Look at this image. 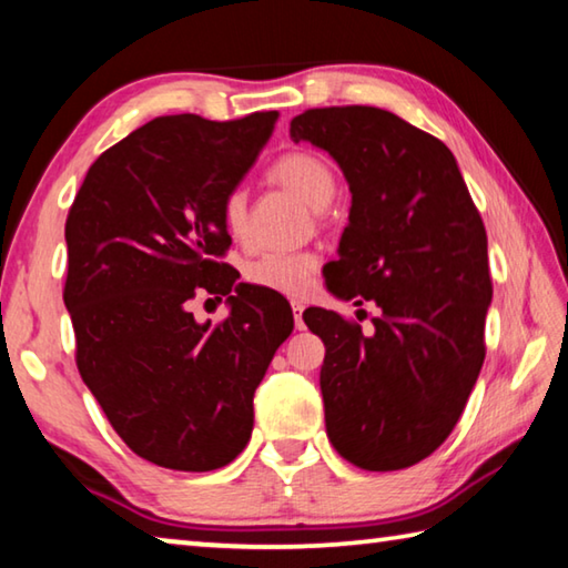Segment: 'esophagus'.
<instances>
[{"label":"esophagus","mask_w":568,"mask_h":568,"mask_svg":"<svg viewBox=\"0 0 568 568\" xmlns=\"http://www.w3.org/2000/svg\"><path fill=\"white\" fill-rule=\"evenodd\" d=\"M291 307H293V318H295V328L297 331H303V311H305V305H303V301H293L291 303Z\"/></svg>","instance_id":"esophagus-1"}]
</instances>
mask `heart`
Masks as SVG:
<instances>
[{
  "instance_id": "heart-1",
  "label": "heart",
  "mask_w": 568,
  "mask_h": 568,
  "mask_svg": "<svg viewBox=\"0 0 568 568\" xmlns=\"http://www.w3.org/2000/svg\"><path fill=\"white\" fill-rule=\"evenodd\" d=\"M271 178L313 210L328 207L335 195V175L331 165L313 152H287V155L277 158L271 168ZM220 215H223V225L230 235L243 237L247 215L245 190H230L223 207H220ZM318 267L321 257L313 250H293V253L273 250V253L257 255L255 261L245 265V281L283 295H303L311 291L313 275L318 273Z\"/></svg>"
}]
</instances>
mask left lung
I'll list each match as a JSON object with an SVG mask.
<instances>
[{"instance_id":"1","label":"left lung","mask_w":568,"mask_h":568,"mask_svg":"<svg viewBox=\"0 0 568 568\" xmlns=\"http://www.w3.org/2000/svg\"><path fill=\"white\" fill-rule=\"evenodd\" d=\"M291 140L331 152L353 195L325 285L381 307L373 335L323 307L303 313L325 343V430L353 466L408 468L450 436L486 358L484 220L454 152L388 110H305Z\"/></svg>"}]
</instances>
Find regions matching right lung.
Returning <instances> with one entry per match:
<instances>
[{
  "mask_svg": "<svg viewBox=\"0 0 568 568\" xmlns=\"http://www.w3.org/2000/svg\"><path fill=\"white\" fill-rule=\"evenodd\" d=\"M275 120L142 124L94 160L67 215L77 368L130 450L162 468L215 470L247 446L255 388L293 331L287 301L237 285L220 263V207ZM197 292L227 294L229 318L192 320Z\"/></svg>",
  "mask_w": 568,
  "mask_h": 568,
  "instance_id": "add662e5",
  "label": "right lung"
}]
</instances>
